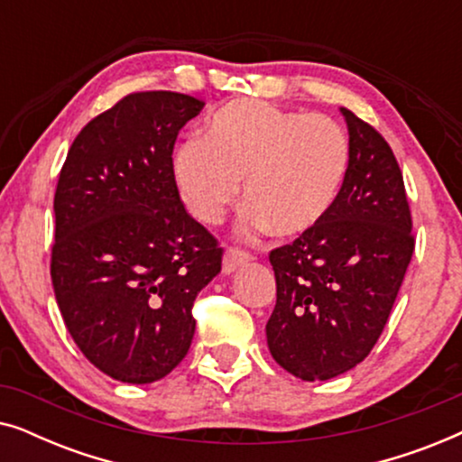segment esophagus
<instances>
[{
  "instance_id": "obj_1",
  "label": "esophagus",
  "mask_w": 462,
  "mask_h": 462,
  "mask_svg": "<svg viewBox=\"0 0 462 462\" xmlns=\"http://www.w3.org/2000/svg\"><path fill=\"white\" fill-rule=\"evenodd\" d=\"M250 258H252L250 252L239 250V248H226L225 261H223V271H225V273H233V271L248 263Z\"/></svg>"
}]
</instances>
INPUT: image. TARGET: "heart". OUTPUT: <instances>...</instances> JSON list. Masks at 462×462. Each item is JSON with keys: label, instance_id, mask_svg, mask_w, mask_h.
<instances>
[{"label": "heart", "instance_id": "1", "mask_svg": "<svg viewBox=\"0 0 462 462\" xmlns=\"http://www.w3.org/2000/svg\"><path fill=\"white\" fill-rule=\"evenodd\" d=\"M351 163L345 130L258 98L218 106L172 155L174 185L199 223L218 225L237 204L245 179L244 231L299 237L337 204Z\"/></svg>", "mask_w": 462, "mask_h": 462}]
</instances>
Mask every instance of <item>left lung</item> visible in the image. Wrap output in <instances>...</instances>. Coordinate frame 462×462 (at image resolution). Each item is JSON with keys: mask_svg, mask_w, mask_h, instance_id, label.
Returning a JSON list of instances; mask_svg holds the SVG:
<instances>
[{"mask_svg": "<svg viewBox=\"0 0 462 462\" xmlns=\"http://www.w3.org/2000/svg\"><path fill=\"white\" fill-rule=\"evenodd\" d=\"M351 163L330 214L271 250L277 300L271 356L302 381L356 368L381 338L414 254L403 176L381 132L349 109Z\"/></svg>", "mask_w": 462, "mask_h": 462, "instance_id": "8db88e82", "label": "left lung"}]
</instances>
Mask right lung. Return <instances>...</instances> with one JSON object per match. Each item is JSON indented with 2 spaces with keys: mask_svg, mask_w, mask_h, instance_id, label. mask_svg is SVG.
<instances>
[{
  "mask_svg": "<svg viewBox=\"0 0 462 462\" xmlns=\"http://www.w3.org/2000/svg\"><path fill=\"white\" fill-rule=\"evenodd\" d=\"M201 109L189 94L132 92L81 128L62 163L56 302L79 351L116 381L153 383L182 362L195 296L220 273L223 248L172 176L176 136Z\"/></svg>",
  "mask_w": 462,
  "mask_h": 462,
  "instance_id": "add662e5",
  "label": "right lung"
}]
</instances>
